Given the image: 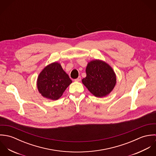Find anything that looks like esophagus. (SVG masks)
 I'll return each instance as SVG.
<instances>
[{"instance_id": "1", "label": "esophagus", "mask_w": 156, "mask_h": 156, "mask_svg": "<svg viewBox=\"0 0 156 156\" xmlns=\"http://www.w3.org/2000/svg\"><path fill=\"white\" fill-rule=\"evenodd\" d=\"M80 80H81V77H80V76H79L78 78H77V79H76L74 80L75 82H80Z\"/></svg>"}]
</instances>
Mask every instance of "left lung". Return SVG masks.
Masks as SVG:
<instances>
[{
    "label": "left lung",
    "mask_w": 156,
    "mask_h": 156,
    "mask_svg": "<svg viewBox=\"0 0 156 156\" xmlns=\"http://www.w3.org/2000/svg\"><path fill=\"white\" fill-rule=\"evenodd\" d=\"M87 77L82 80L89 92L97 97L109 95L116 83V76L111 66L105 61L94 59L86 68Z\"/></svg>",
    "instance_id": "8db88e82"
}]
</instances>
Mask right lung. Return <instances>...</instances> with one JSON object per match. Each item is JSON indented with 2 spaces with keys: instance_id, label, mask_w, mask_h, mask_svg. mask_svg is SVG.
<instances>
[{
  "instance_id": "right-lung-1",
  "label": "right lung",
  "mask_w": 156,
  "mask_h": 156,
  "mask_svg": "<svg viewBox=\"0 0 156 156\" xmlns=\"http://www.w3.org/2000/svg\"><path fill=\"white\" fill-rule=\"evenodd\" d=\"M71 83L72 80L61 64L54 62L47 65L40 72L37 78V86L43 97L57 100Z\"/></svg>"
}]
</instances>
